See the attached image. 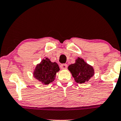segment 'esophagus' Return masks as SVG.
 Masks as SVG:
<instances>
[{
    "label": "esophagus",
    "mask_w": 121,
    "mask_h": 121,
    "mask_svg": "<svg viewBox=\"0 0 121 121\" xmlns=\"http://www.w3.org/2000/svg\"><path fill=\"white\" fill-rule=\"evenodd\" d=\"M68 67V65L66 64H62L60 65V68L62 69H66Z\"/></svg>",
    "instance_id": "esophagus-1"
}]
</instances>
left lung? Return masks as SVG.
<instances>
[{
	"instance_id": "obj_1",
	"label": "left lung",
	"mask_w": 121,
	"mask_h": 121,
	"mask_svg": "<svg viewBox=\"0 0 121 121\" xmlns=\"http://www.w3.org/2000/svg\"><path fill=\"white\" fill-rule=\"evenodd\" d=\"M68 69L71 72L75 81L80 84L88 81L94 74L93 68L80 57L76 60L74 64L69 65Z\"/></svg>"
}]
</instances>
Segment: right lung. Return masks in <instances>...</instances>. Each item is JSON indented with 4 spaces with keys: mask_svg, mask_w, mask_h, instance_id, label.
<instances>
[{
    "mask_svg": "<svg viewBox=\"0 0 121 121\" xmlns=\"http://www.w3.org/2000/svg\"><path fill=\"white\" fill-rule=\"evenodd\" d=\"M59 70V66L56 62H52L49 59L45 58L36 66L34 76L43 84L48 85L55 80L56 73Z\"/></svg>",
    "mask_w": 121,
    "mask_h": 121,
    "instance_id": "add662e5",
    "label": "right lung"
}]
</instances>
